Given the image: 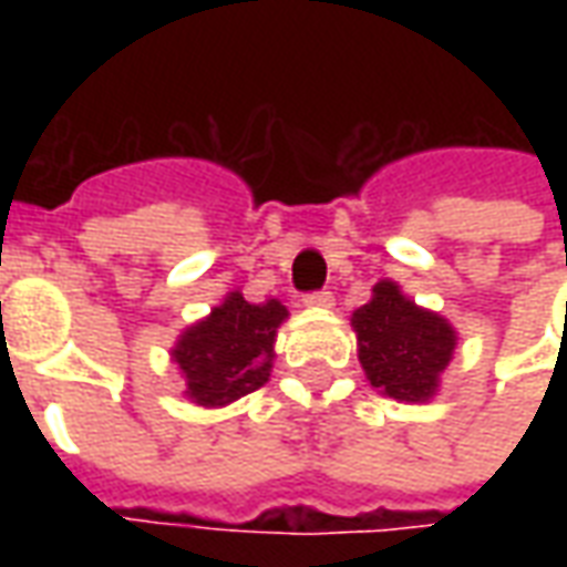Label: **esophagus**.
Masks as SVG:
<instances>
[{
  "label": "esophagus",
  "mask_w": 567,
  "mask_h": 567,
  "mask_svg": "<svg viewBox=\"0 0 567 567\" xmlns=\"http://www.w3.org/2000/svg\"><path fill=\"white\" fill-rule=\"evenodd\" d=\"M303 303L309 309H331L333 307V295L331 291H316V295L303 297Z\"/></svg>",
  "instance_id": "obj_1"
}]
</instances>
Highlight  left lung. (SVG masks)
<instances>
[{
	"instance_id": "8db88e82",
	"label": "left lung",
	"mask_w": 567,
	"mask_h": 567,
	"mask_svg": "<svg viewBox=\"0 0 567 567\" xmlns=\"http://www.w3.org/2000/svg\"><path fill=\"white\" fill-rule=\"evenodd\" d=\"M358 361L368 382L401 404H427L458 349L446 316L419 307L392 279H380L364 307L352 312Z\"/></svg>"
}]
</instances>
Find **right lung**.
<instances>
[{"instance_id":"add662e5","label":"right lung","mask_w":567,"mask_h":567,"mask_svg":"<svg viewBox=\"0 0 567 567\" xmlns=\"http://www.w3.org/2000/svg\"><path fill=\"white\" fill-rule=\"evenodd\" d=\"M285 319L288 309L276 297L248 303L243 291H227L209 316L187 324L169 349L187 401L215 410L258 392L270 380L272 346Z\"/></svg>"}]
</instances>
